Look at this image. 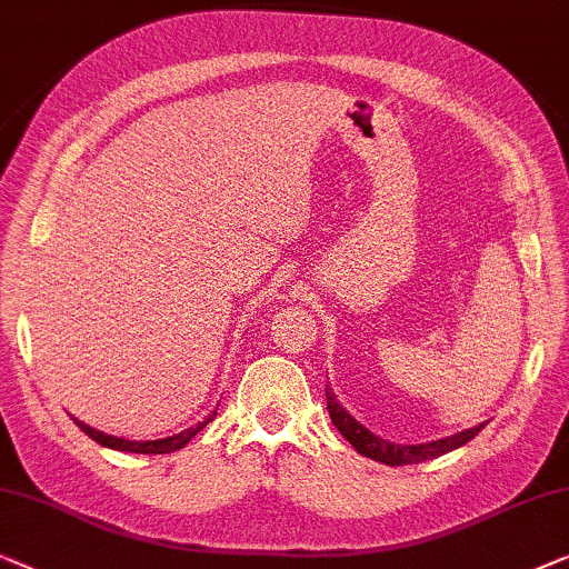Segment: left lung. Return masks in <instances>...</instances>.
Instances as JSON below:
<instances>
[{
    "label": "left lung",
    "instance_id": "obj_1",
    "mask_svg": "<svg viewBox=\"0 0 569 569\" xmlns=\"http://www.w3.org/2000/svg\"><path fill=\"white\" fill-rule=\"evenodd\" d=\"M325 391H327V412H330L332 426L340 430L342 438H346V441L353 446L358 453H363L373 461L387 463V467H405V463H420V461L436 459V456L448 453V451H453V448L469 443L471 438H475L479 430L485 428V426H477V428L463 430V433L443 438V441H430V443H420V446L389 443V441H383V438L373 436L371 430H366L361 422H356V418H350V415L342 410V405L338 402V399H335L330 389H325Z\"/></svg>",
    "mask_w": 569,
    "mask_h": 569
}]
</instances>
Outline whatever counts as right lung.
I'll use <instances>...</instances> for the list:
<instances>
[{
  "instance_id": "1",
  "label": "right lung",
  "mask_w": 569,
  "mask_h": 569,
  "mask_svg": "<svg viewBox=\"0 0 569 569\" xmlns=\"http://www.w3.org/2000/svg\"><path fill=\"white\" fill-rule=\"evenodd\" d=\"M213 415H211V418H213ZM211 418L203 420V422H198L196 428L182 430V433H178V436L159 438V441H126V438H116V436L100 433V430L84 426L82 420H77V426H79V430H82L84 436H90L92 441H98L100 446L116 448V451H128V453H170V451H178V448L186 446L196 433H201V430L206 428V422H211Z\"/></svg>"
}]
</instances>
